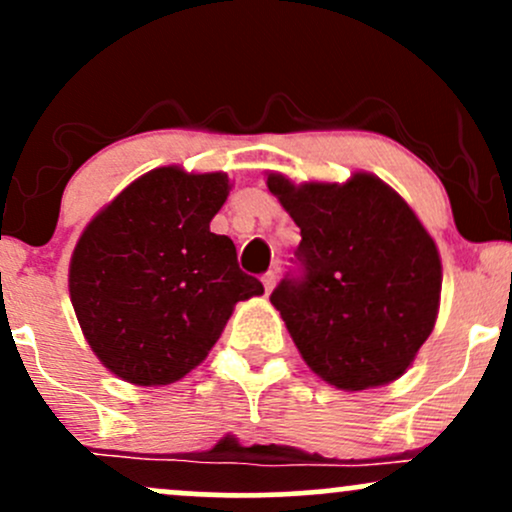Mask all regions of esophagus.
<instances>
[{
  "label": "esophagus",
  "instance_id": "1",
  "mask_svg": "<svg viewBox=\"0 0 512 512\" xmlns=\"http://www.w3.org/2000/svg\"><path fill=\"white\" fill-rule=\"evenodd\" d=\"M262 284H264V291H272L274 284H276V272H267L262 276Z\"/></svg>",
  "mask_w": 512,
  "mask_h": 512
}]
</instances>
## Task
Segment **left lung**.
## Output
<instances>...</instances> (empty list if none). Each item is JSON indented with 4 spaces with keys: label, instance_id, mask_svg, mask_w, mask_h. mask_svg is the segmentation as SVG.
I'll use <instances>...</instances> for the list:
<instances>
[{
    "label": "left lung",
    "instance_id": "8db88e82",
    "mask_svg": "<svg viewBox=\"0 0 512 512\" xmlns=\"http://www.w3.org/2000/svg\"><path fill=\"white\" fill-rule=\"evenodd\" d=\"M301 228L293 264L269 301L320 378L342 390L390 383L436 325V243L397 192L368 173L346 185L269 175Z\"/></svg>",
    "mask_w": 512,
    "mask_h": 512
}]
</instances>
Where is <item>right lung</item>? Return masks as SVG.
<instances>
[{"label": "right lung", "instance_id": "add662e5", "mask_svg": "<svg viewBox=\"0 0 512 512\" xmlns=\"http://www.w3.org/2000/svg\"><path fill=\"white\" fill-rule=\"evenodd\" d=\"M223 173L156 168L134 180L76 243L69 293L103 366L134 385H168L199 366L233 305L260 296L236 245L209 223Z\"/></svg>", "mask_w": 512, "mask_h": 512}]
</instances>
